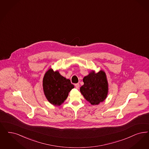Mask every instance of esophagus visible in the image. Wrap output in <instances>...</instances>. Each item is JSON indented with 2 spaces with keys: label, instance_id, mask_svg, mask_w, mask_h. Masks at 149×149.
I'll return each mask as SVG.
<instances>
[{
  "label": "esophagus",
  "instance_id": "obj_1",
  "mask_svg": "<svg viewBox=\"0 0 149 149\" xmlns=\"http://www.w3.org/2000/svg\"><path fill=\"white\" fill-rule=\"evenodd\" d=\"M75 86L76 88L77 89L79 88V86H80V85H79V83L75 84Z\"/></svg>",
  "mask_w": 149,
  "mask_h": 149
}]
</instances>
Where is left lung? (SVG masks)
<instances>
[{"mask_svg":"<svg viewBox=\"0 0 149 149\" xmlns=\"http://www.w3.org/2000/svg\"><path fill=\"white\" fill-rule=\"evenodd\" d=\"M84 85L80 91L85 99L91 105H98L107 98L108 93V83L105 72L100 70L94 71L84 77Z\"/></svg>","mask_w":149,"mask_h":149,"instance_id":"1","label":"left lung"}]
</instances>
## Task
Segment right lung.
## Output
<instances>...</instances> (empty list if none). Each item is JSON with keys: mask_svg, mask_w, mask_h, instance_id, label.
Instances as JSON below:
<instances>
[{"mask_svg": "<svg viewBox=\"0 0 149 149\" xmlns=\"http://www.w3.org/2000/svg\"><path fill=\"white\" fill-rule=\"evenodd\" d=\"M44 94L49 102L55 106H60L65 100L69 93L74 88L69 79L63 77L58 71L49 69L42 80Z\"/></svg>", "mask_w": 149, "mask_h": 149, "instance_id": "add662e5", "label": "right lung"}]
</instances>
